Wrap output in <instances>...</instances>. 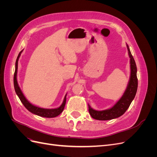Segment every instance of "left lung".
I'll list each match as a JSON object with an SVG mask.
<instances>
[{"instance_id": "obj_1", "label": "left lung", "mask_w": 157, "mask_h": 157, "mask_svg": "<svg viewBox=\"0 0 157 157\" xmlns=\"http://www.w3.org/2000/svg\"><path fill=\"white\" fill-rule=\"evenodd\" d=\"M126 46L128 51V55L130 58V76L127 88L119 100L110 109L103 111H97L92 109L88 104L90 115L94 119L99 121H108L122 116L126 111L128 108L130 107L132 101L136 96L137 89V67L135 60L131 54L129 46L128 44H126Z\"/></svg>"}]
</instances>
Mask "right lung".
Instances as JSON below:
<instances>
[{
  "instance_id": "add662e5",
  "label": "right lung",
  "mask_w": 157,
  "mask_h": 157,
  "mask_svg": "<svg viewBox=\"0 0 157 157\" xmlns=\"http://www.w3.org/2000/svg\"><path fill=\"white\" fill-rule=\"evenodd\" d=\"M23 50H22L20 53H19L17 58L16 61V67H15V72H14L13 75V85H14V89H15V91L17 96L20 98V101L23 103V105L25 106V107L27 109L28 111H30L31 113L35 114L36 115L42 117H46V118H54L62 113L63 111L65 103H66V96H67V94L65 96L64 99L63 101V103L61 105L56 109H44V108H40L39 107H36L35 105H33L31 104L24 96V95L22 93L21 90L19 86L17 80V66H18V60L20 57L21 56V52Z\"/></svg>"
}]
</instances>
